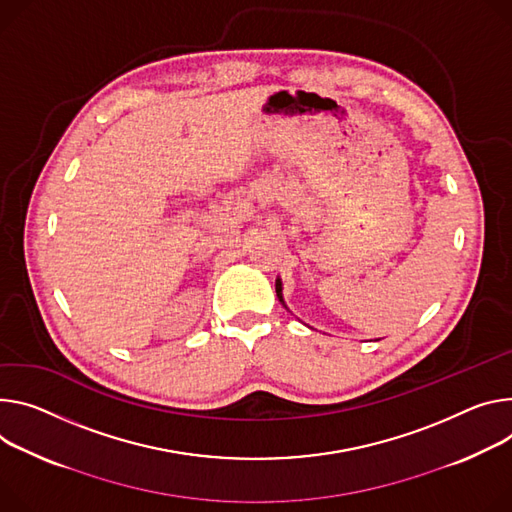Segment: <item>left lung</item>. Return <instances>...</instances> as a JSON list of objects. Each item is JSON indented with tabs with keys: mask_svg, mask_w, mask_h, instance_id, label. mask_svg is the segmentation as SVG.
<instances>
[{
	"mask_svg": "<svg viewBox=\"0 0 512 512\" xmlns=\"http://www.w3.org/2000/svg\"><path fill=\"white\" fill-rule=\"evenodd\" d=\"M275 292H277V298H280V302L284 304V296H282V282L275 280ZM286 306V304H284Z\"/></svg>",
	"mask_w": 512,
	"mask_h": 512,
	"instance_id": "8db88e82",
	"label": "left lung"
}]
</instances>
